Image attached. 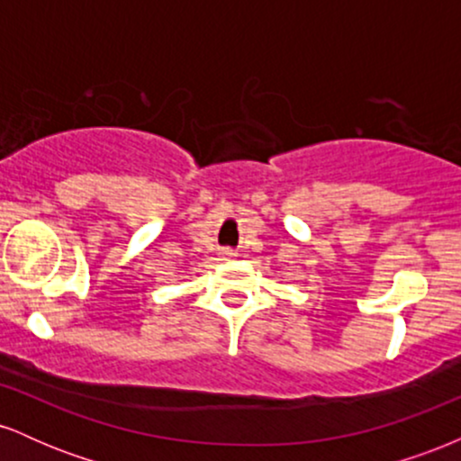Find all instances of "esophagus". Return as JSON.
Instances as JSON below:
<instances>
[{
	"mask_svg": "<svg viewBox=\"0 0 461 461\" xmlns=\"http://www.w3.org/2000/svg\"><path fill=\"white\" fill-rule=\"evenodd\" d=\"M223 258H225V260H234L236 251H231V249H223Z\"/></svg>",
	"mask_w": 461,
	"mask_h": 461,
	"instance_id": "esophagus-1",
	"label": "esophagus"
}]
</instances>
